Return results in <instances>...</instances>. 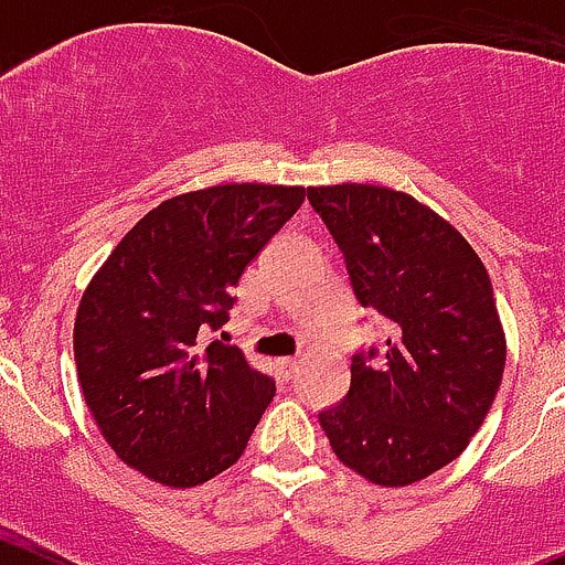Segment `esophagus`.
Returning a JSON list of instances; mask_svg holds the SVG:
<instances>
[{
    "label": "esophagus",
    "instance_id": "1",
    "mask_svg": "<svg viewBox=\"0 0 565 565\" xmlns=\"http://www.w3.org/2000/svg\"><path fill=\"white\" fill-rule=\"evenodd\" d=\"M276 369L278 374H281L284 380H292L298 371H301V360H295V358H281L276 360Z\"/></svg>",
    "mask_w": 565,
    "mask_h": 565
}]
</instances>
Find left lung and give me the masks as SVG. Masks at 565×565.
I'll return each instance as SVG.
<instances>
[{
	"mask_svg": "<svg viewBox=\"0 0 565 565\" xmlns=\"http://www.w3.org/2000/svg\"><path fill=\"white\" fill-rule=\"evenodd\" d=\"M363 307L388 320L383 352L352 358L343 403L318 422L334 456L380 487H405L461 456L507 363L484 264L428 205L383 185L309 188Z\"/></svg>",
	"mask_w": 565,
	"mask_h": 565,
	"instance_id": "obj_1",
	"label": "left lung"
}]
</instances>
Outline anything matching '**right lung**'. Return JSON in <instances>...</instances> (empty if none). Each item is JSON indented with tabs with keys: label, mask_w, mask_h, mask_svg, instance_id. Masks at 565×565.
Returning <instances> with one entry per match:
<instances>
[{
	"label": "right lung",
	"mask_w": 565,
	"mask_h": 565,
	"mask_svg": "<svg viewBox=\"0 0 565 565\" xmlns=\"http://www.w3.org/2000/svg\"><path fill=\"white\" fill-rule=\"evenodd\" d=\"M303 196L264 182L171 196L86 287L73 332L81 391L111 450L146 479L196 487L245 454L276 383L205 334L225 327L233 287Z\"/></svg>",
	"instance_id": "obj_1"
}]
</instances>
